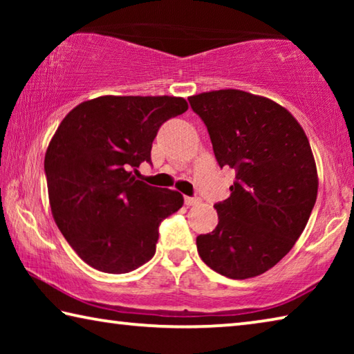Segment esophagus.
<instances>
[{
  "label": "esophagus",
  "instance_id": "34e87169",
  "mask_svg": "<svg viewBox=\"0 0 354 354\" xmlns=\"http://www.w3.org/2000/svg\"><path fill=\"white\" fill-rule=\"evenodd\" d=\"M184 203H185V206H196V205H200V198L198 196H185L184 198Z\"/></svg>",
  "mask_w": 354,
  "mask_h": 354
}]
</instances>
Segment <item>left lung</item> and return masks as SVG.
<instances>
[{
  "label": "left lung",
  "mask_w": 354,
  "mask_h": 354,
  "mask_svg": "<svg viewBox=\"0 0 354 354\" xmlns=\"http://www.w3.org/2000/svg\"><path fill=\"white\" fill-rule=\"evenodd\" d=\"M211 136L220 167L236 170L230 198L217 203L218 225L196 237L198 254L220 274L247 279L289 253L317 200L313 149L292 113L236 88L189 97Z\"/></svg>",
  "instance_id": "obj_1"
}]
</instances>
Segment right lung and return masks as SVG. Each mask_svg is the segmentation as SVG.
I'll use <instances>...</instances> for the list:
<instances>
[{"label":"right lung","instance_id":"right-lung-1","mask_svg":"<svg viewBox=\"0 0 354 354\" xmlns=\"http://www.w3.org/2000/svg\"><path fill=\"white\" fill-rule=\"evenodd\" d=\"M189 109L181 97H98L59 124L45 154L51 214L76 254L104 273H128L156 253L159 225L183 207L176 190L139 181L160 124Z\"/></svg>","mask_w":354,"mask_h":354}]
</instances>
